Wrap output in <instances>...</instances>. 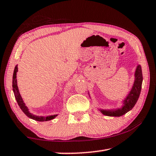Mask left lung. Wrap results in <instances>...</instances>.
Returning <instances> with one entry per match:
<instances>
[{
  "instance_id": "left-lung-1",
  "label": "left lung",
  "mask_w": 156,
  "mask_h": 156,
  "mask_svg": "<svg viewBox=\"0 0 156 156\" xmlns=\"http://www.w3.org/2000/svg\"><path fill=\"white\" fill-rule=\"evenodd\" d=\"M134 78L135 79H134L133 86L127 96L122 100V105L121 107L113 109H98L102 114L107 116H113V117H120L133 109L138 101L142 88V73L141 66L140 65H137L135 73H134ZM88 94L90 97L89 92Z\"/></svg>"
}]
</instances>
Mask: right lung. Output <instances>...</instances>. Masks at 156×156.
<instances>
[{"label":"right lung","mask_w":156,"mask_h":156,"mask_svg":"<svg viewBox=\"0 0 156 156\" xmlns=\"http://www.w3.org/2000/svg\"><path fill=\"white\" fill-rule=\"evenodd\" d=\"M18 72V65H16L14 68V73H13V80H12V87H13V91H14V96L16 98V100L18 102V106L20 107L21 110L23 111V113L29 117L31 119H33L36 121H40V122H44V121H49L54 119L56 117L58 114L55 115H48V116H38L34 115L32 113H31L30 111H29L28 107L26 106L25 103L23 101V100L21 97V95L20 94L19 89L18 87L17 84V79H16V75Z\"/></svg>","instance_id":"obj_1"}]
</instances>
